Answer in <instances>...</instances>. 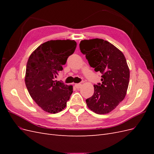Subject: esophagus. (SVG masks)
I'll use <instances>...</instances> for the list:
<instances>
[{
  "instance_id": "1",
  "label": "esophagus",
  "mask_w": 154,
  "mask_h": 154,
  "mask_svg": "<svg viewBox=\"0 0 154 154\" xmlns=\"http://www.w3.org/2000/svg\"><path fill=\"white\" fill-rule=\"evenodd\" d=\"M74 86H75L76 88H80L82 87V84L81 83H76V84L74 85Z\"/></svg>"
}]
</instances>
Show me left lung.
Masks as SVG:
<instances>
[{
  "instance_id": "8db88e82",
  "label": "left lung",
  "mask_w": 154,
  "mask_h": 154,
  "mask_svg": "<svg viewBox=\"0 0 154 154\" xmlns=\"http://www.w3.org/2000/svg\"><path fill=\"white\" fill-rule=\"evenodd\" d=\"M80 49L90 66L100 72L101 83L86 100L87 106L98 114L109 113L123 100L129 83L130 71L122 51L103 39L82 40Z\"/></svg>"
}]
</instances>
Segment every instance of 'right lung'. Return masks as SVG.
Listing matches in <instances>:
<instances>
[{"instance_id": "right-lung-1", "label": "right lung", "mask_w": 154, "mask_h": 154, "mask_svg": "<svg viewBox=\"0 0 154 154\" xmlns=\"http://www.w3.org/2000/svg\"><path fill=\"white\" fill-rule=\"evenodd\" d=\"M77 44L74 40H50L41 44L29 57L25 82L31 97L42 109L55 114L66 106L72 85L56 80Z\"/></svg>"}]
</instances>
